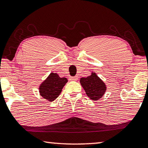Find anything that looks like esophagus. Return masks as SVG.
<instances>
[{
    "mask_svg": "<svg viewBox=\"0 0 148 148\" xmlns=\"http://www.w3.org/2000/svg\"><path fill=\"white\" fill-rule=\"evenodd\" d=\"M77 79H78V77H77V76L70 77V80H71V81H77Z\"/></svg>",
    "mask_w": 148,
    "mask_h": 148,
    "instance_id": "esophagus-1",
    "label": "esophagus"
}]
</instances>
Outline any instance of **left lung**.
<instances>
[{
  "mask_svg": "<svg viewBox=\"0 0 148 148\" xmlns=\"http://www.w3.org/2000/svg\"><path fill=\"white\" fill-rule=\"evenodd\" d=\"M79 82L86 95L94 101H97L103 97L107 89L105 83L95 72H92L90 76L87 77H82Z\"/></svg>",
  "mask_w": 148,
  "mask_h": 148,
  "instance_id": "1",
  "label": "left lung"
}]
</instances>
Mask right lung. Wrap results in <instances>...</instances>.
Returning <instances> with one entry per match:
<instances>
[{"mask_svg": "<svg viewBox=\"0 0 148 148\" xmlns=\"http://www.w3.org/2000/svg\"><path fill=\"white\" fill-rule=\"evenodd\" d=\"M68 82L66 77H61L57 73L51 72L47 78L39 85V94L48 101H52L57 98Z\"/></svg>", "mask_w": 148, "mask_h": 148, "instance_id": "right-lung-1", "label": "right lung"}]
</instances>
